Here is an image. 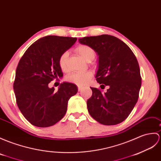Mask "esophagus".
I'll return each instance as SVG.
<instances>
[{
	"label": "esophagus",
	"mask_w": 161,
	"mask_h": 161,
	"mask_svg": "<svg viewBox=\"0 0 161 161\" xmlns=\"http://www.w3.org/2000/svg\"><path fill=\"white\" fill-rule=\"evenodd\" d=\"M82 89H83V87H81V86H78V91H81Z\"/></svg>",
	"instance_id": "1"
}]
</instances>
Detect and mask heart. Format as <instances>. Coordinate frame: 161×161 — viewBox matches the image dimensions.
Returning <instances> with one entry per match:
<instances>
[{
    "label": "heart",
    "instance_id": "b5f03b06",
    "mask_svg": "<svg viewBox=\"0 0 161 161\" xmlns=\"http://www.w3.org/2000/svg\"><path fill=\"white\" fill-rule=\"evenodd\" d=\"M77 53L81 57L87 62H91L95 58V52L93 48L88 45L82 44L76 48ZM69 53L64 51L59 55L58 59V65L62 71L67 70V60H68ZM92 73L91 71L74 73L67 76L66 80L70 82L77 84L78 86H84L88 83V81L91 79Z\"/></svg>",
    "mask_w": 161,
    "mask_h": 161
}]
</instances>
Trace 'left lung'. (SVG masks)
<instances>
[{
    "instance_id": "left-lung-1",
    "label": "left lung",
    "mask_w": 161,
    "mask_h": 161,
    "mask_svg": "<svg viewBox=\"0 0 161 161\" xmlns=\"http://www.w3.org/2000/svg\"><path fill=\"white\" fill-rule=\"evenodd\" d=\"M79 41L97 53L96 80L102 84V89L109 86L104 93L91 88L92 95L87 101L88 113L103 125L119 124L131 113L139 99L141 77L136 56L125 42L113 36L84 37Z\"/></svg>"
}]
</instances>
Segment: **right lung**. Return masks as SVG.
I'll use <instances>...</instances> for the list:
<instances>
[{
  "instance_id": "obj_1",
  "label": "right lung",
  "mask_w": 161,
  "mask_h": 161,
  "mask_svg": "<svg viewBox=\"0 0 161 161\" xmlns=\"http://www.w3.org/2000/svg\"><path fill=\"white\" fill-rule=\"evenodd\" d=\"M77 38L48 36L30 46L18 62L14 82L16 103L32 125L47 128L64 117L69 99L76 95L75 84L63 82L58 91L48 84L63 73L58 59L71 47Z\"/></svg>"
}]
</instances>
